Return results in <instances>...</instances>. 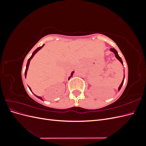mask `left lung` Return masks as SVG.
Returning a JSON list of instances; mask_svg holds the SVG:
<instances>
[{
  "label": "left lung",
  "mask_w": 146,
  "mask_h": 146,
  "mask_svg": "<svg viewBox=\"0 0 146 146\" xmlns=\"http://www.w3.org/2000/svg\"><path fill=\"white\" fill-rule=\"evenodd\" d=\"M110 50L111 51H112L113 52H114V54H115V56H116V58L121 61V63L123 64V62H122V59H121V58L120 56H119V55H118V54H117V52L116 51V49H114V48H111V49H110ZM124 78H125V76H124V77H123V80H122V83H121V85L119 86V88H118V90H119V91L121 90V87H122V85H123V81H124Z\"/></svg>",
  "instance_id": "8db88e82"
}]
</instances>
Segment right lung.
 Listing matches in <instances>:
<instances>
[{
	"instance_id": "1",
	"label": "right lung",
	"mask_w": 146,
	"mask_h": 146,
	"mask_svg": "<svg viewBox=\"0 0 146 146\" xmlns=\"http://www.w3.org/2000/svg\"><path fill=\"white\" fill-rule=\"evenodd\" d=\"M44 46V45H42V46H41V47H38V48H37L36 50H35L33 52V54H32V55L30 56V58L29 59V60H28V61H27V66H26V69H25V77H26V75H27V70H28V68H29V64H30V60H31V59H32L33 57V56L35 55V54H36V53L39 50H40L41 48L42 47ZM73 73H74V72H72V74H71V76H72V74H73ZM69 77V78H70ZM29 88H30V91H31V89H30V88L29 87ZM38 98H39V99H40L41 100H42V98H41V97H39V96H36Z\"/></svg>"
}]
</instances>
